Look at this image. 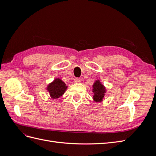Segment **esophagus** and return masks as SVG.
<instances>
[{
	"label": "esophagus",
	"instance_id": "obj_1",
	"mask_svg": "<svg viewBox=\"0 0 156 156\" xmlns=\"http://www.w3.org/2000/svg\"><path fill=\"white\" fill-rule=\"evenodd\" d=\"M74 80H75V83H79L81 81V79H79V78H75Z\"/></svg>",
	"mask_w": 156,
	"mask_h": 156
}]
</instances>
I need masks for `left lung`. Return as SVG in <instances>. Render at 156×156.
I'll return each instance as SVG.
<instances>
[{"mask_svg":"<svg viewBox=\"0 0 156 156\" xmlns=\"http://www.w3.org/2000/svg\"><path fill=\"white\" fill-rule=\"evenodd\" d=\"M92 92L94 93L93 100L97 103L103 101L106 93V88L105 86L100 82V80H97L92 85Z\"/></svg>","mask_w":156,"mask_h":156,"instance_id":"left-lung-1","label":"left lung"}]
</instances>
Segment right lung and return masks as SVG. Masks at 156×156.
Listing matches in <instances>:
<instances>
[{"label":"right lung","mask_w":156,"mask_h":156,"mask_svg":"<svg viewBox=\"0 0 156 156\" xmlns=\"http://www.w3.org/2000/svg\"><path fill=\"white\" fill-rule=\"evenodd\" d=\"M67 88L66 84L63 82L62 80L56 78L54 79L53 82L48 84L47 87V90L49 92L50 97L53 100H55L62 96L66 90Z\"/></svg>","instance_id":"right-lung-1"}]
</instances>
